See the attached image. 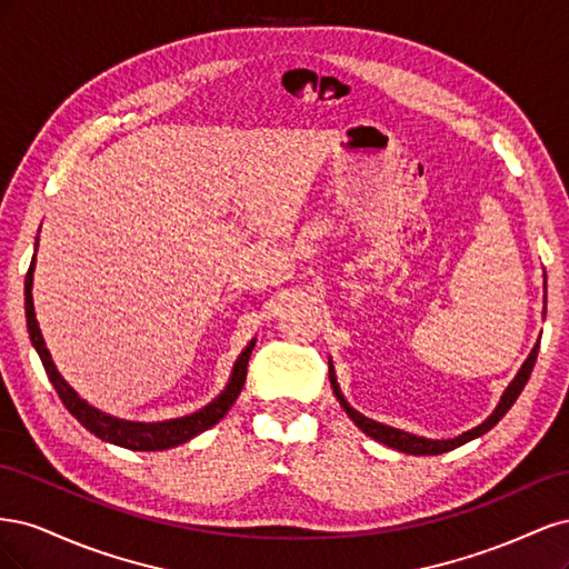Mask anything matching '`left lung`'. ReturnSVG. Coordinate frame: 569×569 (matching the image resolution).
Here are the masks:
<instances>
[{
	"label": "left lung",
	"instance_id": "8db88e82",
	"mask_svg": "<svg viewBox=\"0 0 569 569\" xmlns=\"http://www.w3.org/2000/svg\"><path fill=\"white\" fill-rule=\"evenodd\" d=\"M537 356H539V343L531 349V353H529V358L525 360V366L520 368L518 377H515V380L510 382V387L506 389L501 403L496 406V410L491 412V416H489L485 422H481V425L475 427V429H470V432H465V435H460V437H456V439H446V441L422 439V437L401 432V429H393V427H387V425H382V422H375V420H370V418H366V416H360V412H356L347 401H343V396H341V391H339V387H337V377H335L332 366H330V382H332L335 396L339 399L341 408L347 410V416H349L360 429H363V432H366L368 437L377 439L380 443L391 446V449H396V451H403V453H412V456H439V453H446V451H453L456 446H462V443H468L470 439L481 437L485 432H489V429L506 416V412L510 410V406H512L515 401H518L520 391L525 389V385H527V380H529V375H531V370H533V363H537Z\"/></svg>",
	"mask_w": 569,
	"mask_h": 569
}]
</instances>
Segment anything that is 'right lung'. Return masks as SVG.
<instances>
[{"label": "right lung", "mask_w": 569, "mask_h": 569, "mask_svg": "<svg viewBox=\"0 0 569 569\" xmlns=\"http://www.w3.org/2000/svg\"><path fill=\"white\" fill-rule=\"evenodd\" d=\"M32 270H36V256H32V263L26 274V320H28V335H30L32 347H36V351L40 353V360H42L49 382L54 385L59 399L63 401L68 412H71V416L84 429H90V432L94 437H99L101 441L123 446V449H130V451H163V449H170V446L184 443L192 437L201 435L203 429L213 427L237 401V396H239V391H242L244 380H247L249 356H251V349L256 341H251L249 347L242 351V356L237 358L226 391H222L213 403L201 408L199 412H192V416L178 418V420H166V422H128V420L111 418V416H107V412L92 408L88 401H82L80 396L66 385L57 366L51 363V356L44 347V339H42V332H40L38 320H36V306H32Z\"/></svg>", "instance_id": "1"}]
</instances>
